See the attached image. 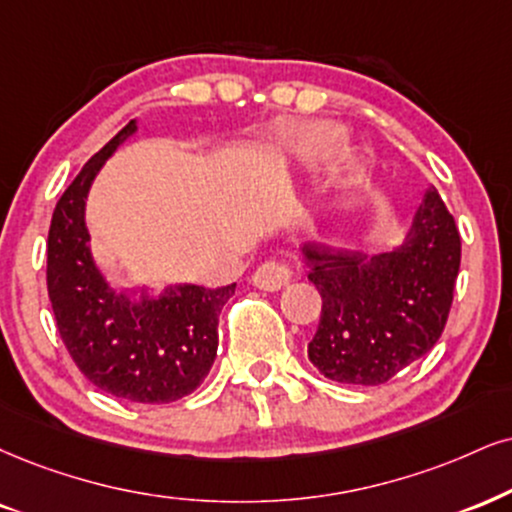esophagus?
<instances>
[{"label":"esophagus","instance_id":"obj_1","mask_svg":"<svg viewBox=\"0 0 512 512\" xmlns=\"http://www.w3.org/2000/svg\"><path fill=\"white\" fill-rule=\"evenodd\" d=\"M292 280V268L282 261H266L263 266H258V270L251 277V282L258 289H266V292H277L285 285H289Z\"/></svg>","mask_w":512,"mask_h":512}]
</instances>
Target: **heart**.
Listing matches in <instances>:
<instances>
[{
    "mask_svg": "<svg viewBox=\"0 0 512 512\" xmlns=\"http://www.w3.org/2000/svg\"><path fill=\"white\" fill-rule=\"evenodd\" d=\"M344 130L330 123H308L296 130L294 149L304 156L306 161H323L342 147Z\"/></svg>",
    "mask_w": 512,
    "mask_h": 512,
    "instance_id": "1",
    "label": "heart"
}]
</instances>
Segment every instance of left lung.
<instances>
[{
    "label": "left lung",
    "instance_id": "1",
    "mask_svg": "<svg viewBox=\"0 0 512 512\" xmlns=\"http://www.w3.org/2000/svg\"><path fill=\"white\" fill-rule=\"evenodd\" d=\"M301 254L323 296L308 358L325 377L377 387L439 342L460 268V235L437 189H427L396 249L368 256L308 242Z\"/></svg>",
    "mask_w": 512,
    "mask_h": 512
}]
</instances>
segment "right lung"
<instances>
[{
    "label": "right lung",
    "mask_w": 512,
    "mask_h": 512,
    "mask_svg": "<svg viewBox=\"0 0 512 512\" xmlns=\"http://www.w3.org/2000/svg\"><path fill=\"white\" fill-rule=\"evenodd\" d=\"M137 130L130 121L82 166L54 208L47 289L56 327L82 375L106 394L170 403L192 394L216 361L218 315L237 285H175L159 296L118 292L94 263L85 199L106 159Z\"/></svg>",
    "instance_id": "add662e5"
}]
</instances>
